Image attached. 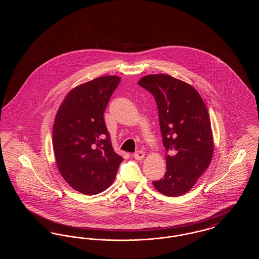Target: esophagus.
<instances>
[{"label":"esophagus","mask_w":259,"mask_h":259,"mask_svg":"<svg viewBox=\"0 0 259 259\" xmlns=\"http://www.w3.org/2000/svg\"><path fill=\"white\" fill-rule=\"evenodd\" d=\"M145 156H146V153L143 150H139L134 154V158L136 160H143L145 158Z\"/></svg>","instance_id":"34e87169"}]
</instances>
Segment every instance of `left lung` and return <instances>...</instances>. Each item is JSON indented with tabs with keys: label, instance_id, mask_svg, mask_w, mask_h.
<instances>
[{
	"label": "left lung",
	"instance_id": "8db88e82",
	"mask_svg": "<svg viewBox=\"0 0 259 259\" xmlns=\"http://www.w3.org/2000/svg\"><path fill=\"white\" fill-rule=\"evenodd\" d=\"M138 83L155 98L167 151V171L152 184L166 196H181L196 184L212 158L213 137L207 107L194 87L169 74H148Z\"/></svg>",
	"mask_w": 259,
	"mask_h": 259
}]
</instances>
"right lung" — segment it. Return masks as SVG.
Segmentation results:
<instances>
[{
	"instance_id": "1",
	"label": "right lung",
	"mask_w": 259,
	"mask_h": 259,
	"mask_svg": "<svg viewBox=\"0 0 259 259\" xmlns=\"http://www.w3.org/2000/svg\"><path fill=\"white\" fill-rule=\"evenodd\" d=\"M120 79L105 75L74 87L55 116L52 146L58 170L74 190L85 195L106 190L123 160L113 150L104 120Z\"/></svg>"
}]
</instances>
